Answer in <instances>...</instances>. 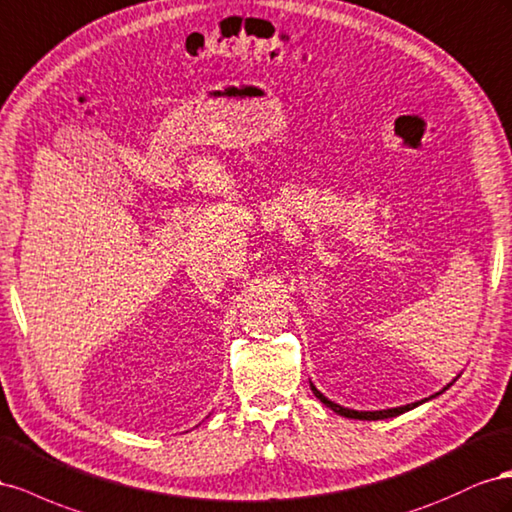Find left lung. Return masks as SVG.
<instances>
[{"label": "left lung", "instance_id": "8db88e82", "mask_svg": "<svg viewBox=\"0 0 512 512\" xmlns=\"http://www.w3.org/2000/svg\"><path fill=\"white\" fill-rule=\"evenodd\" d=\"M450 386V384H448ZM446 386V388H448ZM444 388V390H446ZM311 390H313V394L315 397L324 403L326 407H330L332 412H337V414H341V416H345V418H356V420H384V418H392V416H399V414H403V412H410V410H414V407H418V405H422L425 401H429V399H425V401H416V403H410V405H401V407H390V410H377V412H358V410H349V407H343V405H339V403H334V401H330V399H326L324 394H321L313 384H311ZM437 394H442V392H435L433 397H437Z\"/></svg>", "mask_w": 512, "mask_h": 512}]
</instances>
